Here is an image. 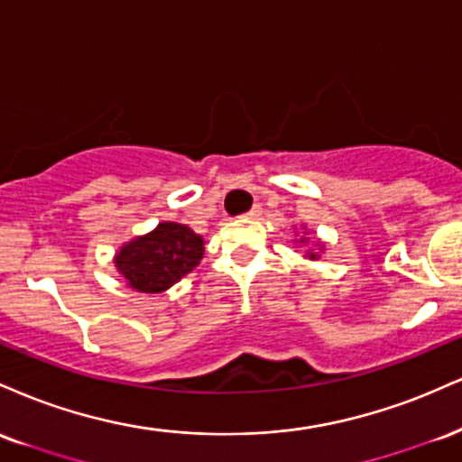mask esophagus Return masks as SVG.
Wrapping results in <instances>:
<instances>
[{"label":"esophagus","instance_id":"esophagus-1","mask_svg":"<svg viewBox=\"0 0 462 462\" xmlns=\"http://www.w3.org/2000/svg\"><path fill=\"white\" fill-rule=\"evenodd\" d=\"M248 218H259V216H262V205H254V208L248 211Z\"/></svg>","mask_w":462,"mask_h":462}]
</instances>
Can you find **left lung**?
Returning a JSON list of instances; mask_svg holds the SVG:
<instances>
[{
  "label": "left lung",
  "mask_w": 462,
  "mask_h": 462,
  "mask_svg": "<svg viewBox=\"0 0 462 462\" xmlns=\"http://www.w3.org/2000/svg\"><path fill=\"white\" fill-rule=\"evenodd\" d=\"M300 242H307V240H305V237H300ZM307 257H309V259H318L319 254H318V253H311V251H309V253H307Z\"/></svg>",
  "instance_id": "8db88e82"
}]
</instances>
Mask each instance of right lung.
<instances>
[{"label": "right lung", "instance_id": "add662e5", "mask_svg": "<svg viewBox=\"0 0 462 462\" xmlns=\"http://www.w3.org/2000/svg\"><path fill=\"white\" fill-rule=\"evenodd\" d=\"M203 253V237L189 226L160 222L151 233L121 246L114 263L132 290L160 294L192 273Z\"/></svg>", "mask_w": 462, "mask_h": 462}]
</instances>
